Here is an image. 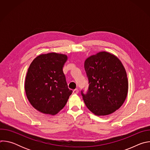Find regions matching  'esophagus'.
I'll use <instances>...</instances> for the list:
<instances>
[{
	"mask_svg": "<svg viewBox=\"0 0 150 150\" xmlns=\"http://www.w3.org/2000/svg\"><path fill=\"white\" fill-rule=\"evenodd\" d=\"M78 93V89H75L73 90V94H77Z\"/></svg>",
	"mask_w": 150,
	"mask_h": 150,
	"instance_id": "esophagus-1",
	"label": "esophagus"
}]
</instances>
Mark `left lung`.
<instances>
[{
	"instance_id": "obj_1",
	"label": "left lung",
	"mask_w": 150,
	"mask_h": 150,
	"mask_svg": "<svg viewBox=\"0 0 150 150\" xmlns=\"http://www.w3.org/2000/svg\"><path fill=\"white\" fill-rule=\"evenodd\" d=\"M84 68L88 79L87 92L81 90L87 108L97 116L110 115L119 109L128 91L127 75L120 60L101 52L86 59Z\"/></svg>"
}]
</instances>
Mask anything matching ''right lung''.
Listing matches in <instances>:
<instances>
[{
	"label": "right lung",
	"mask_w": 150,
	"mask_h": 150,
	"mask_svg": "<svg viewBox=\"0 0 150 150\" xmlns=\"http://www.w3.org/2000/svg\"><path fill=\"white\" fill-rule=\"evenodd\" d=\"M67 56L56 53L41 54L28 69L25 90L31 104L38 111L54 115L66 105L72 91L63 72Z\"/></svg>",
	"instance_id": "right-lung-1"
}]
</instances>
